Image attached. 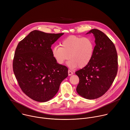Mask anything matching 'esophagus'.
I'll return each mask as SVG.
<instances>
[{
	"label": "esophagus",
	"mask_w": 130,
	"mask_h": 130,
	"mask_svg": "<svg viewBox=\"0 0 130 130\" xmlns=\"http://www.w3.org/2000/svg\"><path fill=\"white\" fill-rule=\"evenodd\" d=\"M73 72H72V71H71V70H68V74H69V76H71V75H73Z\"/></svg>",
	"instance_id": "obj_1"
}]
</instances>
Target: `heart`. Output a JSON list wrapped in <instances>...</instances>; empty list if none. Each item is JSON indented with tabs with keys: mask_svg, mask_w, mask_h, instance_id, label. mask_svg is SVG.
<instances>
[{
	"mask_svg": "<svg viewBox=\"0 0 130 130\" xmlns=\"http://www.w3.org/2000/svg\"><path fill=\"white\" fill-rule=\"evenodd\" d=\"M59 46H55L52 50L53 55L56 62L62 64L68 60V66L71 68L78 66L83 68L91 61L94 54V44L88 37L71 36L63 40Z\"/></svg>",
	"mask_w": 130,
	"mask_h": 130,
	"instance_id": "obj_1",
	"label": "heart"
}]
</instances>
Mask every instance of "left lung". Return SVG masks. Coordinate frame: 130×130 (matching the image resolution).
<instances>
[{
    "label": "left lung",
    "instance_id": "left-lung-1",
    "mask_svg": "<svg viewBox=\"0 0 130 130\" xmlns=\"http://www.w3.org/2000/svg\"><path fill=\"white\" fill-rule=\"evenodd\" d=\"M91 33L95 39L92 59L87 66L75 72L79 79L77 92L89 100L104 94L110 87L118 71V56L113 42L96 29L87 34Z\"/></svg>",
    "mask_w": 130,
    "mask_h": 130
}]
</instances>
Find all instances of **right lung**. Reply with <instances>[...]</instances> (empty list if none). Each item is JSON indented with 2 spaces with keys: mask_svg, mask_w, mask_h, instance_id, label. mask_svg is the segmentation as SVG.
I'll use <instances>...</instances> for the list:
<instances>
[{
  "mask_svg": "<svg viewBox=\"0 0 130 130\" xmlns=\"http://www.w3.org/2000/svg\"><path fill=\"white\" fill-rule=\"evenodd\" d=\"M64 34L34 30L21 41L13 61V70L22 91L40 102H46L58 91L68 76V68L58 63L51 46Z\"/></svg>",
  "mask_w": 130,
  "mask_h": 130,
  "instance_id": "obj_1",
  "label": "right lung"
}]
</instances>
